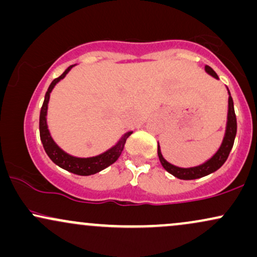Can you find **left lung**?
Segmentation results:
<instances>
[{"label": "left lung", "mask_w": 257, "mask_h": 257, "mask_svg": "<svg viewBox=\"0 0 257 257\" xmlns=\"http://www.w3.org/2000/svg\"><path fill=\"white\" fill-rule=\"evenodd\" d=\"M204 69L208 75H210L211 77L219 79V76L216 75V72H215L210 66L205 65ZM227 91H228V110H227L225 134H223L222 143H221V145L219 149H217V151L215 152L214 155L208 159V161H205L204 163L199 164V166H196V167L181 168L178 166H174V164L169 163V162L163 157V155H162V151H161V146H159V143H158L157 153H158L159 161H161V164L163 166V168L168 173L172 174V175L175 176V178L181 179V180H193V179L203 178V176L209 175V174L216 172L217 169H220V168L223 166V163L226 162V159L228 158L229 152H231L233 147V143H234L235 134H237V118H235L233 99L231 96V93H229L228 88H227Z\"/></svg>", "instance_id": "left-lung-1"}]
</instances>
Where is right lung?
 Returning a JSON list of instances; mask_svg holds the SVG:
<instances>
[{
  "label": "right lung",
  "instance_id": "right-lung-1",
  "mask_svg": "<svg viewBox=\"0 0 257 257\" xmlns=\"http://www.w3.org/2000/svg\"><path fill=\"white\" fill-rule=\"evenodd\" d=\"M73 66H75V65L69 66L65 70L63 75L59 76L58 78H55L51 83V85H49L46 95H44V101L40 112V137L41 141H42V145L44 147V151L48 155V157L52 159L53 163H55L58 167L63 168V169L67 170V172L70 173L77 174V175L82 176H88L101 172L105 168L113 164L114 162L118 159L120 153L123 151V147L125 145L126 139L131 137L133 132L131 131L124 133L113 146L110 147L108 150H106L105 152L96 156H91V157H76V156H72L70 155V153L65 152L64 150L55 143L54 139L52 138L51 132H49L48 129V123H47L49 99H51V93L53 89H54L55 85H57L61 79L65 78V76L70 72V70H71Z\"/></svg>",
  "mask_w": 257,
  "mask_h": 257
}]
</instances>
